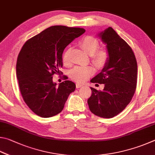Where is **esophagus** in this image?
Masks as SVG:
<instances>
[{
    "label": "esophagus",
    "mask_w": 155,
    "mask_h": 155,
    "mask_svg": "<svg viewBox=\"0 0 155 155\" xmlns=\"http://www.w3.org/2000/svg\"><path fill=\"white\" fill-rule=\"evenodd\" d=\"M82 86H83V84H80V83L76 84V88H79L80 87H82Z\"/></svg>",
    "instance_id": "34e87169"
}]
</instances>
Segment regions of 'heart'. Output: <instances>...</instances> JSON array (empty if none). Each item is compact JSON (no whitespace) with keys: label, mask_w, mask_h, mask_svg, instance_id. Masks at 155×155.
Returning <instances> with one entry per match:
<instances>
[{"label":"heart","mask_w":155,"mask_h":155,"mask_svg":"<svg viewBox=\"0 0 155 155\" xmlns=\"http://www.w3.org/2000/svg\"><path fill=\"white\" fill-rule=\"evenodd\" d=\"M80 45L89 55H91L92 62L97 67H103L107 63L110 59V53L105 48H100L99 42L95 37L86 36L80 41ZM62 61L64 65H69V50L64 54ZM94 73L93 67L78 66L69 71V75L72 80L78 82H83Z\"/></svg>","instance_id":"1"}]
</instances>
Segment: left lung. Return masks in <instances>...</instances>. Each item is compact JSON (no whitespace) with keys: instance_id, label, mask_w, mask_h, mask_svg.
Returning <instances> with one entry per match:
<instances>
[{"instance_id":"8db88e82","label":"left lung","mask_w":155,"mask_h":155,"mask_svg":"<svg viewBox=\"0 0 155 155\" xmlns=\"http://www.w3.org/2000/svg\"><path fill=\"white\" fill-rule=\"evenodd\" d=\"M99 35L107 45L110 59L101 72L91 80L92 83L104 84V90L91 88L88 104L94 115L110 118L131 102L137 86V64L131 48L112 27Z\"/></svg>"}]
</instances>
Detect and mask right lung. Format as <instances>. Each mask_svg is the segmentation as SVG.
Returning <instances> with one entry per match:
<instances>
[{
    "instance_id": "1",
    "label": "right lung",
    "mask_w": 155,
    "mask_h": 155,
    "mask_svg": "<svg viewBox=\"0 0 155 155\" xmlns=\"http://www.w3.org/2000/svg\"><path fill=\"white\" fill-rule=\"evenodd\" d=\"M84 32L81 28L53 26L29 39L21 49L16 75L24 101L35 114L42 118L58 114L75 91L71 81L65 80L57 86L52 76L62 73L64 48Z\"/></svg>"
}]
</instances>
